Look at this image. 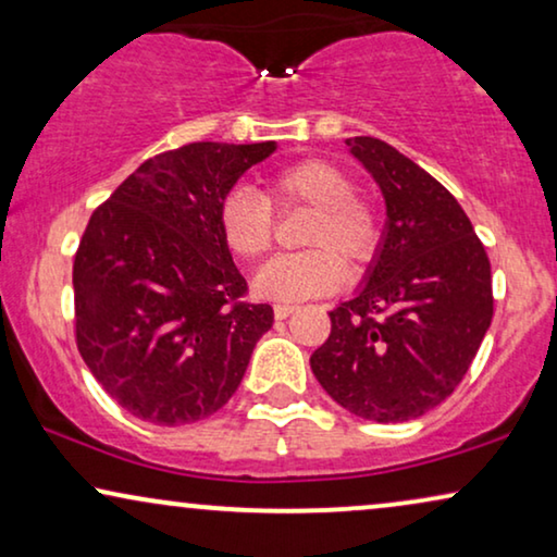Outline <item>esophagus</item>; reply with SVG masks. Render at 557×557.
I'll return each mask as SVG.
<instances>
[{
    "instance_id": "esophagus-1",
    "label": "esophagus",
    "mask_w": 557,
    "mask_h": 557,
    "mask_svg": "<svg viewBox=\"0 0 557 557\" xmlns=\"http://www.w3.org/2000/svg\"><path fill=\"white\" fill-rule=\"evenodd\" d=\"M294 311H296V307H292V304H276V307H273V317L286 319V317H292Z\"/></svg>"
}]
</instances>
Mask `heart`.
Returning <instances> with one entry per match:
<instances>
[{"instance_id": "1", "label": "heart", "mask_w": 557, "mask_h": 557, "mask_svg": "<svg viewBox=\"0 0 557 557\" xmlns=\"http://www.w3.org/2000/svg\"><path fill=\"white\" fill-rule=\"evenodd\" d=\"M271 200L314 208L304 243L307 250L276 256L258 271L256 294L271 301H304L332 294L345 281V265L368 263L380 243V218L370 200L352 193V180L326 159H304L273 174ZM271 200L256 187L238 185L223 197L220 233L233 256L258 261L273 243Z\"/></svg>"}]
</instances>
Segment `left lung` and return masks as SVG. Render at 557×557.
<instances>
[{
    "label": "left lung",
    "mask_w": 557,
    "mask_h": 557,
    "mask_svg": "<svg viewBox=\"0 0 557 557\" xmlns=\"http://www.w3.org/2000/svg\"><path fill=\"white\" fill-rule=\"evenodd\" d=\"M349 154L385 197V231L364 284L330 311L311 355L319 385L349 413L403 423L456 391L492 324V269L448 189L391 144L355 136Z\"/></svg>",
    "instance_id": "8db88e82"
}]
</instances>
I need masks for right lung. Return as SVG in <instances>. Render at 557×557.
<instances>
[{
  "instance_id": "add662e5",
  "label": "right lung",
  "mask_w": 557,
  "mask_h": 557,
  "mask_svg": "<svg viewBox=\"0 0 557 557\" xmlns=\"http://www.w3.org/2000/svg\"><path fill=\"white\" fill-rule=\"evenodd\" d=\"M276 141H195L144 162L88 220L73 263L75 342L106 393L154 425L202 421L246 375L269 304L220 233L223 197Z\"/></svg>"
}]
</instances>
